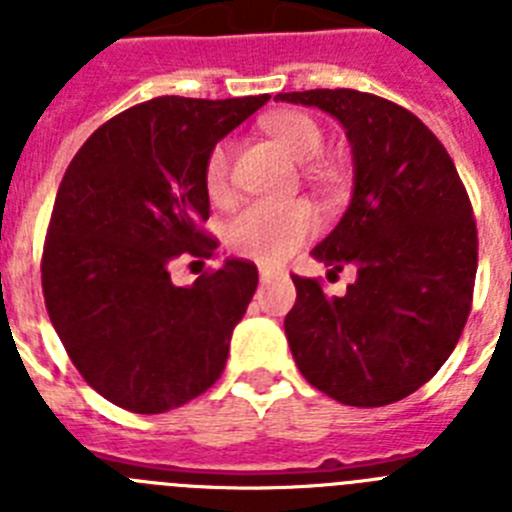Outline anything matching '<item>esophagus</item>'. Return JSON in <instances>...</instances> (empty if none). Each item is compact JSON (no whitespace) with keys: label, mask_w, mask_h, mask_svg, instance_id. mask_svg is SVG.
<instances>
[{"label":"esophagus","mask_w":512,"mask_h":512,"mask_svg":"<svg viewBox=\"0 0 512 512\" xmlns=\"http://www.w3.org/2000/svg\"><path fill=\"white\" fill-rule=\"evenodd\" d=\"M259 277L261 282H271V279L284 277V269H279V266H259Z\"/></svg>","instance_id":"34e87169"}]
</instances>
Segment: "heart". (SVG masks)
Masks as SVG:
<instances>
[{"mask_svg":"<svg viewBox=\"0 0 512 512\" xmlns=\"http://www.w3.org/2000/svg\"><path fill=\"white\" fill-rule=\"evenodd\" d=\"M269 133L300 164H312L323 153V130L305 112L274 115L269 120ZM205 189L212 202H225L230 197L228 143H217L207 156ZM318 225V212L305 200H253L230 217L225 225V238L238 256L261 264H277L318 233Z\"/></svg>","mask_w":512,"mask_h":512,"instance_id":"heart-1","label":"heart"}]
</instances>
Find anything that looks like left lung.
I'll list each match as a JSON object with an SVG mask.
<instances>
[{"label":"left lung","mask_w":512,"mask_h":512,"mask_svg":"<svg viewBox=\"0 0 512 512\" xmlns=\"http://www.w3.org/2000/svg\"><path fill=\"white\" fill-rule=\"evenodd\" d=\"M318 107L346 130L354 189L338 225L310 256L356 282L328 297L292 277L284 318L302 377L333 400L382 408L413 395L443 366L472 307L477 228L454 161L423 122L354 89L277 94Z\"/></svg>","instance_id":"obj_1"}]
</instances>
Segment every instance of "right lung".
Instances as JSON below:
<instances>
[{
  "mask_svg": "<svg viewBox=\"0 0 512 512\" xmlns=\"http://www.w3.org/2000/svg\"><path fill=\"white\" fill-rule=\"evenodd\" d=\"M269 102L156 97L94 130L58 187L43 251L51 323L104 400L156 415L212 387L259 271L241 259L176 287L179 256H212L207 156Z\"/></svg>",
  "mask_w": 512,
  "mask_h": 512,
  "instance_id": "right-lung-1",
  "label": "right lung"
}]
</instances>
